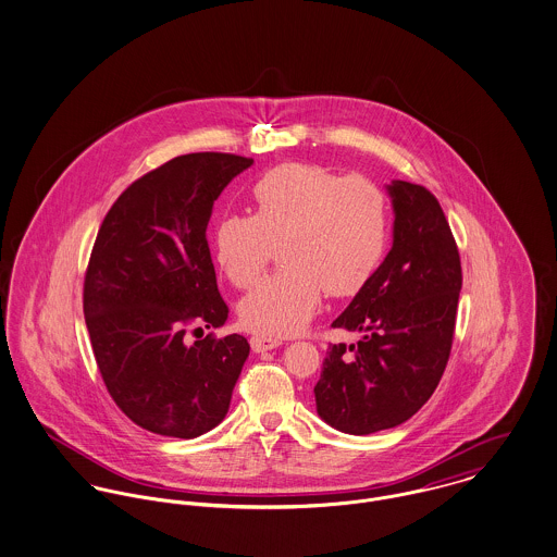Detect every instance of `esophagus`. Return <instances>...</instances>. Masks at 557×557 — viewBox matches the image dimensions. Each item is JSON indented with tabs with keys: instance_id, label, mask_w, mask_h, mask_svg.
Returning <instances> with one entry per match:
<instances>
[{
	"instance_id": "esophagus-1",
	"label": "esophagus",
	"mask_w": 557,
	"mask_h": 557,
	"mask_svg": "<svg viewBox=\"0 0 557 557\" xmlns=\"http://www.w3.org/2000/svg\"><path fill=\"white\" fill-rule=\"evenodd\" d=\"M281 344H283V339L272 337V335H253V337H251V348H253V352H265V350L278 348Z\"/></svg>"
}]
</instances>
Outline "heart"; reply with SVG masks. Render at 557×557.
Returning a JSON list of instances; mask_svg holds the SVG:
<instances>
[{"instance_id": "obj_1", "label": "heart", "mask_w": 557, "mask_h": 557, "mask_svg": "<svg viewBox=\"0 0 557 557\" xmlns=\"http://www.w3.org/2000/svg\"><path fill=\"white\" fill-rule=\"evenodd\" d=\"M251 215L215 225L213 251L236 287H251L281 243L283 268L243 297L240 319L260 334L306 327L325 296H352L380 265L388 218L382 189L314 164H283L251 187Z\"/></svg>"}]
</instances>
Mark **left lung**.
I'll use <instances>...</instances> for the list:
<instances>
[{"mask_svg": "<svg viewBox=\"0 0 557 557\" xmlns=\"http://www.w3.org/2000/svg\"><path fill=\"white\" fill-rule=\"evenodd\" d=\"M393 247L332 327L361 332L332 344L314 386L319 416L348 435L409 420L444 375L462 270L456 240L426 187L395 180Z\"/></svg>", "mask_w": 557, "mask_h": 557, "instance_id": "1", "label": "left lung"}]
</instances>
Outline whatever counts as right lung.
<instances>
[{
    "label": "right lung",
    "instance_id": "obj_1",
    "mask_svg": "<svg viewBox=\"0 0 557 557\" xmlns=\"http://www.w3.org/2000/svg\"><path fill=\"white\" fill-rule=\"evenodd\" d=\"M251 164L177 156L126 187L99 227L84 278L92 352L115 406L156 435L215 429L249 357L243 335L189 342L187 332L227 319L207 225L223 187Z\"/></svg>",
    "mask_w": 557,
    "mask_h": 557
}]
</instances>
